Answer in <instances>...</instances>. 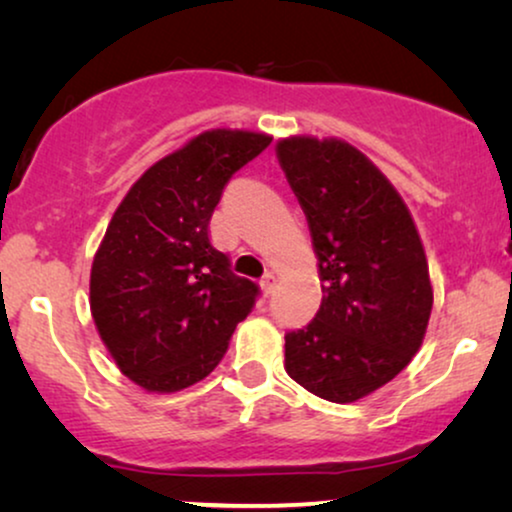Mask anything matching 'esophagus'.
Listing matches in <instances>:
<instances>
[{"instance_id":"1","label":"esophagus","mask_w":512,"mask_h":512,"mask_svg":"<svg viewBox=\"0 0 512 512\" xmlns=\"http://www.w3.org/2000/svg\"><path fill=\"white\" fill-rule=\"evenodd\" d=\"M275 286H277V277L272 275V272H265L263 279H261V289L265 293H272V291H275Z\"/></svg>"}]
</instances>
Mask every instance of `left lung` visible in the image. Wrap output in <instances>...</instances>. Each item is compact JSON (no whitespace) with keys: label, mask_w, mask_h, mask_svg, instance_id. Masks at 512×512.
I'll list each match as a JSON object with an SVG mask.
<instances>
[{"label":"left lung","mask_w":512,"mask_h":512,"mask_svg":"<svg viewBox=\"0 0 512 512\" xmlns=\"http://www.w3.org/2000/svg\"><path fill=\"white\" fill-rule=\"evenodd\" d=\"M279 165L303 207L319 261V312L286 333L300 387L354 403L394 380L422 347L433 307L415 221L389 179L342 139L289 137Z\"/></svg>","instance_id":"1"}]
</instances>
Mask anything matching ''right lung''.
I'll list each match as a JSON object with an SVG mask.
<instances>
[{
	"label": "right lung",
	"instance_id": "right-lung-1",
	"mask_svg": "<svg viewBox=\"0 0 512 512\" xmlns=\"http://www.w3.org/2000/svg\"><path fill=\"white\" fill-rule=\"evenodd\" d=\"M272 137L207 130L151 165L111 216L90 270V312L125 377L172 394L205 380L258 284L237 277L209 242V221L230 177Z\"/></svg>",
	"mask_w": 512,
	"mask_h": 512
}]
</instances>
